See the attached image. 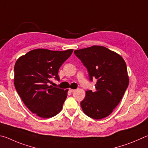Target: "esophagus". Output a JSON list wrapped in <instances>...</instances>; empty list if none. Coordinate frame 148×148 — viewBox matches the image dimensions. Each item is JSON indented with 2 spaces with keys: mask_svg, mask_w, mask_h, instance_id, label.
<instances>
[{
  "mask_svg": "<svg viewBox=\"0 0 148 148\" xmlns=\"http://www.w3.org/2000/svg\"><path fill=\"white\" fill-rule=\"evenodd\" d=\"M69 91H70V92H74V91H75V90H74V89H72V88H70Z\"/></svg>",
  "mask_w": 148,
  "mask_h": 148,
  "instance_id": "1",
  "label": "esophagus"
}]
</instances>
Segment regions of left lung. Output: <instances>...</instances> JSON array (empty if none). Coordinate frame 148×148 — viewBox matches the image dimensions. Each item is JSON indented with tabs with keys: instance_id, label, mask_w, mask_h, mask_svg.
Listing matches in <instances>:
<instances>
[{
	"instance_id": "1",
	"label": "left lung",
	"mask_w": 148,
	"mask_h": 148,
	"mask_svg": "<svg viewBox=\"0 0 148 148\" xmlns=\"http://www.w3.org/2000/svg\"><path fill=\"white\" fill-rule=\"evenodd\" d=\"M87 69L90 81L96 79V90H87L80 104L84 113L93 119L108 116L129 85L127 66L122 56L104 47L92 46L74 51Z\"/></svg>"
}]
</instances>
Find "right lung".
I'll list each match as a JSON object with an SVG mask.
<instances>
[{
    "label": "right lung",
    "mask_w": 148,
    "mask_h": 148,
    "mask_svg": "<svg viewBox=\"0 0 148 148\" xmlns=\"http://www.w3.org/2000/svg\"><path fill=\"white\" fill-rule=\"evenodd\" d=\"M73 50L36 49L18 59L14 66L16 90L29 110L48 119L62 109L68 90L49 85L52 77L60 80L58 71Z\"/></svg>",
    "instance_id": "1"
}]
</instances>
